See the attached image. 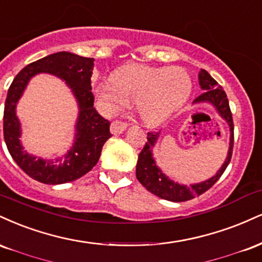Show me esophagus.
<instances>
[{"instance_id":"1","label":"esophagus","mask_w":262,"mask_h":262,"mask_svg":"<svg viewBox=\"0 0 262 262\" xmlns=\"http://www.w3.org/2000/svg\"><path fill=\"white\" fill-rule=\"evenodd\" d=\"M127 127V124L126 122H121V121H114L110 125V131H112L113 135H120L122 134Z\"/></svg>"}]
</instances>
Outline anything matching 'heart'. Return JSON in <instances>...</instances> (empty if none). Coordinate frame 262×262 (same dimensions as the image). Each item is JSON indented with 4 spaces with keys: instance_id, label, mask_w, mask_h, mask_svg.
I'll use <instances>...</instances> for the list:
<instances>
[{
    "instance_id": "1",
    "label": "heart",
    "mask_w": 262,
    "mask_h": 262,
    "mask_svg": "<svg viewBox=\"0 0 262 262\" xmlns=\"http://www.w3.org/2000/svg\"><path fill=\"white\" fill-rule=\"evenodd\" d=\"M191 89V78L183 69L142 64L124 66L114 76L93 83L95 104L103 115L122 112L132 99L147 126H158L171 118L189 99Z\"/></svg>"
}]
</instances>
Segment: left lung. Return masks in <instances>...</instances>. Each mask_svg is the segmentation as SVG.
<instances>
[{
	"label": "left lung",
	"mask_w": 262,
	"mask_h": 262,
	"mask_svg": "<svg viewBox=\"0 0 262 262\" xmlns=\"http://www.w3.org/2000/svg\"><path fill=\"white\" fill-rule=\"evenodd\" d=\"M199 83L202 91H205L200 97L193 100V104L208 103L216 109L218 115L222 118L229 126V148L227 153V158L222 167L217 170V173L211 177L210 179L195 183L191 185H183V184L175 183L168 175L162 171V169L157 165L155 157H153V148H155L157 141H158L161 132H148L147 134V142L143 149L138 156L136 165V177L138 181L158 198L168 200L173 202H183L187 200L195 199L196 196L201 195L207 191L213 184L222 177L227 167H228L233 152V142H234V126H233V118L230 113L229 101L227 98L226 92L218 84L216 79L211 77L206 70H201L199 72Z\"/></svg>",
	"instance_id": "left-lung-1"
}]
</instances>
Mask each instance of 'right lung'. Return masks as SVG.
<instances>
[{
  "label": "right lung",
  "mask_w": 262,
  "mask_h": 262,
  "mask_svg": "<svg viewBox=\"0 0 262 262\" xmlns=\"http://www.w3.org/2000/svg\"><path fill=\"white\" fill-rule=\"evenodd\" d=\"M94 58L60 51L29 63L14 77L8 89L3 113V136L9 155L24 173L48 185L70 183L87 174L99 161L104 143L112 137L110 122L94 109L91 77ZM40 73L56 75L71 89L79 106L75 140L71 148L56 160L30 155L20 142L21 125L16 104L30 79Z\"/></svg>",
  "instance_id": "add662e5"
}]
</instances>
